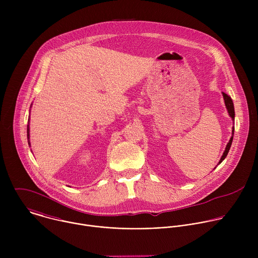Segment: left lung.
I'll use <instances>...</instances> for the list:
<instances>
[{"instance_id": "left-lung-1", "label": "left lung", "mask_w": 258, "mask_h": 258, "mask_svg": "<svg viewBox=\"0 0 258 258\" xmlns=\"http://www.w3.org/2000/svg\"><path fill=\"white\" fill-rule=\"evenodd\" d=\"M223 96H224L225 104H226V107H227V109H228L229 115H230V116L232 117V119L234 120V119H235V110H234V104H233V101H232V99H231V97H230L229 95H227V94L223 93ZM232 132H233L232 134L234 135V127H233V131H232ZM232 142H233V136L231 137V139H230V141H229V143H228V145H227V147H226V150H225V152L223 153V156H222V158H220V160H219L218 164H219V163H222V162H223V160L227 157V155H228V153H229V151H230L231 146H232Z\"/></svg>"}]
</instances>
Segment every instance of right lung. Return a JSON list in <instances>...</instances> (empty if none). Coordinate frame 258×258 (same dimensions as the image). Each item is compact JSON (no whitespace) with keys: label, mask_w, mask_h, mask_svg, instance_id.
<instances>
[{"label":"right lung","mask_w":258,"mask_h":258,"mask_svg":"<svg viewBox=\"0 0 258 258\" xmlns=\"http://www.w3.org/2000/svg\"><path fill=\"white\" fill-rule=\"evenodd\" d=\"M27 138L29 139V126L27 125ZM29 144V143H28Z\"/></svg>","instance_id":"add662e5"}]
</instances>
